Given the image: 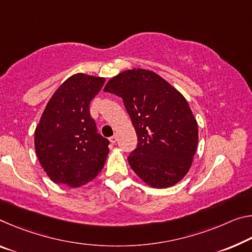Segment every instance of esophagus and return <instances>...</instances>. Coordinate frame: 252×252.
I'll return each instance as SVG.
<instances>
[{"label":"esophagus","mask_w":252,"mask_h":252,"mask_svg":"<svg viewBox=\"0 0 252 252\" xmlns=\"http://www.w3.org/2000/svg\"><path fill=\"white\" fill-rule=\"evenodd\" d=\"M117 140H118L117 134H113V135H112V137L110 138V141H111L112 143H115V142H117Z\"/></svg>","instance_id":"esophagus-1"}]
</instances>
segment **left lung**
<instances>
[{
    "label": "left lung",
    "mask_w": 252,
    "mask_h": 252,
    "mask_svg": "<svg viewBox=\"0 0 252 252\" xmlns=\"http://www.w3.org/2000/svg\"><path fill=\"white\" fill-rule=\"evenodd\" d=\"M104 92L123 99L135 129L138 145L127 160L148 185L166 189L190 168L198 142L197 122L185 97L154 71L120 73Z\"/></svg>",
    "instance_id": "left-lung-1"
}]
</instances>
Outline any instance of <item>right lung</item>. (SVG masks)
I'll return each mask as SVG.
<instances>
[{"mask_svg": "<svg viewBox=\"0 0 252 252\" xmlns=\"http://www.w3.org/2000/svg\"><path fill=\"white\" fill-rule=\"evenodd\" d=\"M105 79L76 74L49 99L34 132V148L48 176L56 184L77 187L98 175L110 141L97 132L91 101Z\"/></svg>", "mask_w": 252, "mask_h": 252, "instance_id": "add662e5", "label": "right lung"}]
</instances>
